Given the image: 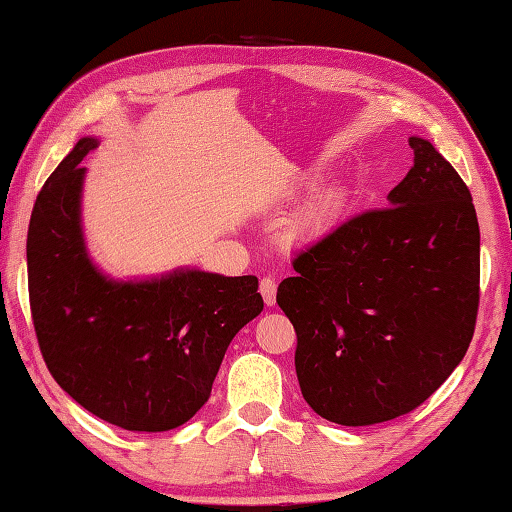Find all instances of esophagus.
Segmentation results:
<instances>
[{
    "label": "esophagus",
    "mask_w": 512,
    "mask_h": 512,
    "mask_svg": "<svg viewBox=\"0 0 512 512\" xmlns=\"http://www.w3.org/2000/svg\"><path fill=\"white\" fill-rule=\"evenodd\" d=\"M259 293H262L266 306H275V297H277V284L273 277H264L262 282H259Z\"/></svg>",
    "instance_id": "obj_1"
}]
</instances>
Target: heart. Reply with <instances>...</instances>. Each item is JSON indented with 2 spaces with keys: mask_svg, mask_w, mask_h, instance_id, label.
Here are the masks:
<instances>
[{
  "mask_svg": "<svg viewBox=\"0 0 512 512\" xmlns=\"http://www.w3.org/2000/svg\"><path fill=\"white\" fill-rule=\"evenodd\" d=\"M326 206H328L326 202H322V204H317V206H315V210H313V215H319V213H324V210H326Z\"/></svg>",
  "mask_w": 512,
  "mask_h": 512,
  "instance_id": "heart-1",
  "label": "heart"
}]
</instances>
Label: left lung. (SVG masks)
<instances>
[{
    "instance_id": "1",
    "label": "left lung",
    "mask_w": 512,
    "mask_h": 512,
    "mask_svg": "<svg viewBox=\"0 0 512 512\" xmlns=\"http://www.w3.org/2000/svg\"><path fill=\"white\" fill-rule=\"evenodd\" d=\"M388 195L293 259L277 304L297 333L295 370L328 422L406 415L462 362L479 310V224L457 170L422 137Z\"/></svg>"
}]
</instances>
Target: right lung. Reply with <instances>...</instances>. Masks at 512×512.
<instances>
[{
  "mask_svg": "<svg viewBox=\"0 0 512 512\" xmlns=\"http://www.w3.org/2000/svg\"><path fill=\"white\" fill-rule=\"evenodd\" d=\"M79 139L46 179L30 215V315L55 382L88 413L124 430L162 433L208 402L228 344L264 308L257 277L177 270L110 282L90 264L79 226Z\"/></svg>",
  "mask_w": 512,
  "mask_h": 512,
  "instance_id": "1",
  "label": "right lung"
}]
</instances>
